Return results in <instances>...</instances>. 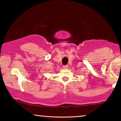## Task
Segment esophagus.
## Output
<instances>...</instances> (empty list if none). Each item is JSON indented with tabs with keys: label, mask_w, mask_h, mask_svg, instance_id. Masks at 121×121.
<instances>
[{
	"label": "esophagus",
	"mask_w": 121,
	"mask_h": 121,
	"mask_svg": "<svg viewBox=\"0 0 121 121\" xmlns=\"http://www.w3.org/2000/svg\"><path fill=\"white\" fill-rule=\"evenodd\" d=\"M68 65H65L63 66V68L64 69H68Z\"/></svg>",
	"instance_id": "34e87169"
}]
</instances>
